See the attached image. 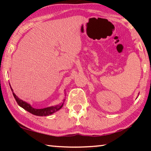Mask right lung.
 I'll return each instance as SVG.
<instances>
[{
	"label": "right lung",
	"mask_w": 151,
	"mask_h": 151,
	"mask_svg": "<svg viewBox=\"0 0 151 151\" xmlns=\"http://www.w3.org/2000/svg\"><path fill=\"white\" fill-rule=\"evenodd\" d=\"M11 91L12 92V94L14 97L15 100H16L17 104H19L20 106H21L22 108H23L24 110H26L28 112H30V113L32 114H35V115L37 116H48L50 114H52L54 112H57L58 110H60L61 108L63 107V104H58V105H56L55 106H50V107H47V108H45V109H35L32 107L30 105L29 103H26L23 101H22L21 99H20L19 97L16 96V94L14 93L13 90L12 88L11 87Z\"/></svg>",
	"instance_id": "right-lung-1"
}]
</instances>
